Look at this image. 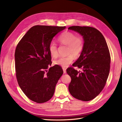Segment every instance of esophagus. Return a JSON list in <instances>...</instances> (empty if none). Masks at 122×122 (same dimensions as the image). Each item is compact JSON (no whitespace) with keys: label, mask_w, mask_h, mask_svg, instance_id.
<instances>
[{"label":"esophagus","mask_w":122,"mask_h":122,"mask_svg":"<svg viewBox=\"0 0 122 122\" xmlns=\"http://www.w3.org/2000/svg\"><path fill=\"white\" fill-rule=\"evenodd\" d=\"M62 69H63V73H66V68H63Z\"/></svg>","instance_id":"34e87169"}]
</instances>
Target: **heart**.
<instances>
[{"instance_id": "obj_1", "label": "heart", "mask_w": 122, "mask_h": 122, "mask_svg": "<svg viewBox=\"0 0 122 122\" xmlns=\"http://www.w3.org/2000/svg\"><path fill=\"white\" fill-rule=\"evenodd\" d=\"M58 40L63 45H68L67 53L69 54L66 56L60 57L54 61V63L62 67H67L74 60V56H78L84 48V41L81 37H76L75 33L66 31L59 36ZM49 51L51 56L56 58L58 55V48L56 44L51 42L49 46Z\"/></svg>"}]
</instances>
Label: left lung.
I'll return each mask as SVG.
<instances>
[{"label":"left lung","mask_w":122,"mask_h":122,"mask_svg":"<svg viewBox=\"0 0 122 122\" xmlns=\"http://www.w3.org/2000/svg\"><path fill=\"white\" fill-rule=\"evenodd\" d=\"M68 29L79 33L84 41V48L72 64L82 71L66 69L71 78L69 91L76 99L91 101L100 94L107 82L110 69L109 50L104 36L95 28L72 26Z\"/></svg>","instance_id":"1"}]
</instances>
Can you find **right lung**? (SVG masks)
Instances as JSON below:
<instances>
[{
    "label": "right lung",
    "mask_w": 122,
    "mask_h": 122,
    "mask_svg": "<svg viewBox=\"0 0 122 122\" xmlns=\"http://www.w3.org/2000/svg\"><path fill=\"white\" fill-rule=\"evenodd\" d=\"M66 27L35 25L18 43L15 53L17 81L25 94L33 102L50 100L63 71L52 64L49 46L57 33Z\"/></svg>",
    "instance_id": "1"
}]
</instances>
